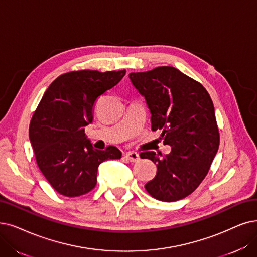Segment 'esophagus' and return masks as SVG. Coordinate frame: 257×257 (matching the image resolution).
I'll return each instance as SVG.
<instances>
[{"label":"esophagus","instance_id":"1","mask_svg":"<svg viewBox=\"0 0 257 257\" xmlns=\"http://www.w3.org/2000/svg\"><path fill=\"white\" fill-rule=\"evenodd\" d=\"M125 158L130 161V162H137L140 158L139 155L135 152H128L125 154Z\"/></svg>","mask_w":257,"mask_h":257}]
</instances>
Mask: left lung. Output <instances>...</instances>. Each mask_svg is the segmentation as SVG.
<instances>
[{
  "label": "left lung",
  "instance_id": "left-lung-1",
  "mask_svg": "<svg viewBox=\"0 0 257 257\" xmlns=\"http://www.w3.org/2000/svg\"><path fill=\"white\" fill-rule=\"evenodd\" d=\"M145 97L152 131H161L171 153L143 152L142 159L157 166L156 176L145 188L161 201L189 196L207 176L219 147V132L212 99L199 82L173 66L128 75Z\"/></svg>",
  "mask_w": 257,
  "mask_h": 257
}]
</instances>
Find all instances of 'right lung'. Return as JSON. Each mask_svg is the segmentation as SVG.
<instances>
[{
    "label": "right lung",
    "mask_w": 257,
    "mask_h": 257,
    "mask_svg": "<svg viewBox=\"0 0 257 257\" xmlns=\"http://www.w3.org/2000/svg\"><path fill=\"white\" fill-rule=\"evenodd\" d=\"M125 69H83L59 76L44 93L29 124V139L37 164L59 194L77 197L97 184L100 163L119 159L122 153L109 146L96 150L84 127L93 122L97 99L117 85Z\"/></svg>",
    "instance_id": "add662e5"
}]
</instances>
